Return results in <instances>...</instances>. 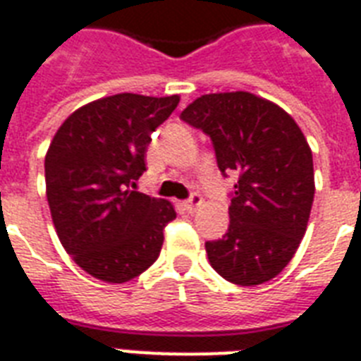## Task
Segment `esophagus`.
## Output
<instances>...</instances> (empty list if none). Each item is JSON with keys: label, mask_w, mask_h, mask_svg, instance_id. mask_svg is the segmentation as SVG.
Here are the masks:
<instances>
[{"label": "esophagus", "mask_w": 361, "mask_h": 361, "mask_svg": "<svg viewBox=\"0 0 361 361\" xmlns=\"http://www.w3.org/2000/svg\"><path fill=\"white\" fill-rule=\"evenodd\" d=\"M183 206H185V209L189 214H197L198 209H200V206H202V197H200V195H192Z\"/></svg>", "instance_id": "esophagus-1"}]
</instances>
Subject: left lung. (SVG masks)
<instances>
[{
    "mask_svg": "<svg viewBox=\"0 0 361 361\" xmlns=\"http://www.w3.org/2000/svg\"><path fill=\"white\" fill-rule=\"evenodd\" d=\"M181 120L209 135L223 174H240L228 232L206 241L212 268L234 285L268 283L296 255L313 206V153L302 129L279 104L249 92L202 95Z\"/></svg>",
    "mask_w": 361,
    "mask_h": 361,
    "instance_id": "8db88e82",
    "label": "left lung"
}]
</instances>
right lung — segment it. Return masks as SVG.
I'll use <instances>...</instances> for the list:
<instances>
[{"label": "right lung", "instance_id": "right-lung-1", "mask_svg": "<svg viewBox=\"0 0 361 361\" xmlns=\"http://www.w3.org/2000/svg\"><path fill=\"white\" fill-rule=\"evenodd\" d=\"M180 95L118 93L75 110L44 157L47 198L63 249L86 274L121 285L157 260L172 202L133 191L152 133Z\"/></svg>", "mask_w": 361, "mask_h": 361}]
</instances>
